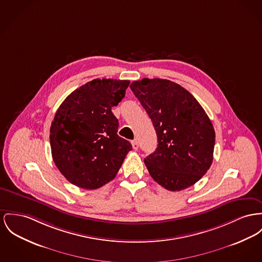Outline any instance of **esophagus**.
Here are the masks:
<instances>
[{"instance_id":"34e87169","label":"esophagus","mask_w":262,"mask_h":262,"mask_svg":"<svg viewBox=\"0 0 262 262\" xmlns=\"http://www.w3.org/2000/svg\"><path fill=\"white\" fill-rule=\"evenodd\" d=\"M131 143H132V146H133V149H134V150H137V149H138V147H139V144H138V141H137V140H136V139L133 140V141H132V142H131Z\"/></svg>"}]
</instances>
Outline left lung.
<instances>
[{"mask_svg":"<svg viewBox=\"0 0 262 262\" xmlns=\"http://www.w3.org/2000/svg\"><path fill=\"white\" fill-rule=\"evenodd\" d=\"M131 90L156 130V150L144 159L149 174L176 192L195 184L209 170L215 134L204 108L192 94L171 80L143 78Z\"/></svg>","mask_w":262,"mask_h":262,"instance_id":"8db88e82","label":"left lung"}]
</instances>
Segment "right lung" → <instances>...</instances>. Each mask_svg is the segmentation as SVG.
I'll list each match as a JSON object with an SVG mask.
<instances>
[{
    "label": "right lung",
    "instance_id": "obj_1",
    "mask_svg": "<svg viewBox=\"0 0 262 262\" xmlns=\"http://www.w3.org/2000/svg\"><path fill=\"white\" fill-rule=\"evenodd\" d=\"M129 80L96 78L75 89L55 112L51 126L53 162L71 184L94 190L112 181L132 150L118 136L111 111L125 96Z\"/></svg>",
    "mask_w": 262,
    "mask_h": 262
}]
</instances>
